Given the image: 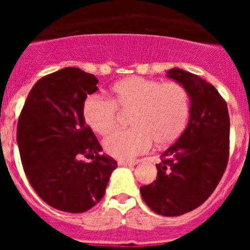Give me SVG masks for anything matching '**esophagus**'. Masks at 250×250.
<instances>
[{
  "label": "esophagus",
  "instance_id": "esophagus-1",
  "mask_svg": "<svg viewBox=\"0 0 250 250\" xmlns=\"http://www.w3.org/2000/svg\"><path fill=\"white\" fill-rule=\"evenodd\" d=\"M121 167H131V165H135L136 161H129V160H119L118 163Z\"/></svg>",
  "mask_w": 250,
  "mask_h": 250
}]
</instances>
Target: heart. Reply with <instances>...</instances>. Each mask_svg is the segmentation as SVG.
<instances>
[{"mask_svg": "<svg viewBox=\"0 0 250 250\" xmlns=\"http://www.w3.org/2000/svg\"><path fill=\"white\" fill-rule=\"evenodd\" d=\"M112 98L91 95L83 106L86 124L100 135H107L119 125V110L131 111V129L114 132L104 141L110 155L129 159L144 154L152 140L167 146L184 132L190 115V98L182 83H163L132 76L111 87Z\"/></svg>", "mask_w": 250, "mask_h": 250, "instance_id": "heart-1", "label": "heart"}]
</instances>
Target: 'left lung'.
<instances>
[{
  "instance_id": "1",
  "label": "left lung",
  "mask_w": 250,
  "mask_h": 250,
  "mask_svg": "<svg viewBox=\"0 0 250 250\" xmlns=\"http://www.w3.org/2000/svg\"><path fill=\"white\" fill-rule=\"evenodd\" d=\"M167 76L190 98V120L182 136L160 156L158 176L140 188L152 211L178 216L202 205L215 190L229 159L228 106L211 83L198 75L171 68Z\"/></svg>"
}]
</instances>
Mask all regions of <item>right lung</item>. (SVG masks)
Returning <instances> with one entry per match:
<instances>
[{"label":"right lung","mask_w":250,"mask_h":250,"mask_svg":"<svg viewBox=\"0 0 250 250\" xmlns=\"http://www.w3.org/2000/svg\"><path fill=\"white\" fill-rule=\"evenodd\" d=\"M99 80L65 67L40 79L17 123V144L31 187L50 207L83 213L103 199L118 163L85 124L83 106ZM85 158H90L89 162Z\"/></svg>","instance_id":"1"}]
</instances>
